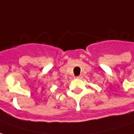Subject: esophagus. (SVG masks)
Returning a JSON list of instances; mask_svg holds the SVG:
<instances>
[{
    "label": "esophagus",
    "instance_id": "esophagus-1",
    "mask_svg": "<svg viewBox=\"0 0 134 134\" xmlns=\"http://www.w3.org/2000/svg\"><path fill=\"white\" fill-rule=\"evenodd\" d=\"M76 79H82V76L81 75H79V76H77V77H75Z\"/></svg>",
    "mask_w": 134,
    "mask_h": 134
}]
</instances>
